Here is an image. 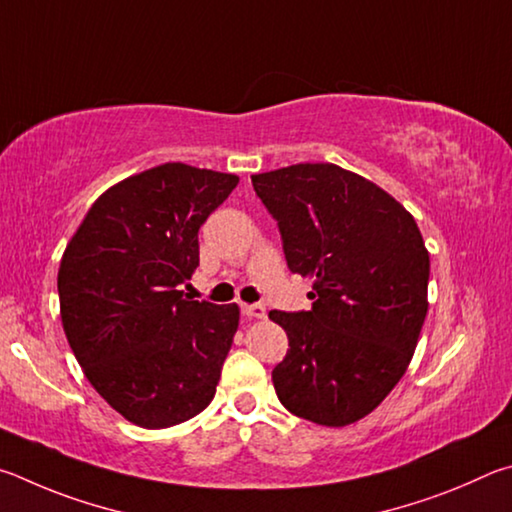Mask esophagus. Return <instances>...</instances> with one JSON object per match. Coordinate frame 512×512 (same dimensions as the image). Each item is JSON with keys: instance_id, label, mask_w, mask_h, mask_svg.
<instances>
[{"instance_id": "34e87169", "label": "esophagus", "mask_w": 512, "mask_h": 512, "mask_svg": "<svg viewBox=\"0 0 512 512\" xmlns=\"http://www.w3.org/2000/svg\"><path fill=\"white\" fill-rule=\"evenodd\" d=\"M242 315L249 317V319H263L265 317V308L261 306V303H251V306H242Z\"/></svg>"}]
</instances>
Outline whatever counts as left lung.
<instances>
[{
	"mask_svg": "<svg viewBox=\"0 0 512 512\" xmlns=\"http://www.w3.org/2000/svg\"><path fill=\"white\" fill-rule=\"evenodd\" d=\"M251 184L279 220L288 267L315 283L308 312H270L290 339L272 371L276 396L310 423L353 425L414 357L429 308L423 233L396 197L337 164H294Z\"/></svg>",
	"mask_w": 512,
	"mask_h": 512,
	"instance_id": "obj_1",
	"label": "left lung"
}]
</instances>
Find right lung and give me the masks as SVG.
<instances>
[{"instance_id":"obj_1","label":"right lung","mask_w":512,"mask_h":512,"mask_svg":"<svg viewBox=\"0 0 512 512\" xmlns=\"http://www.w3.org/2000/svg\"><path fill=\"white\" fill-rule=\"evenodd\" d=\"M236 184L168 161L107 188L67 242L62 328L89 384L132 425H179L215 396L240 308L177 288L200 265L197 231Z\"/></svg>"}]
</instances>
